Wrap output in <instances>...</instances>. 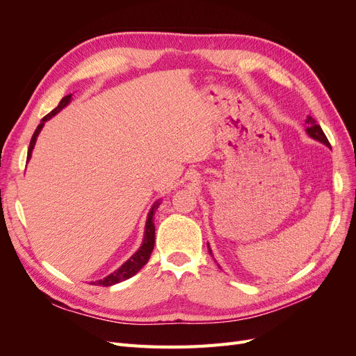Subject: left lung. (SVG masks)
Instances as JSON below:
<instances>
[{"label":"left lung","mask_w":356,"mask_h":356,"mask_svg":"<svg viewBox=\"0 0 356 356\" xmlns=\"http://www.w3.org/2000/svg\"><path fill=\"white\" fill-rule=\"evenodd\" d=\"M306 123H307V134L314 138V139H316V141H319V143H322V144H325L327 147H331V144L328 143V139H327V136H325V134H324V131H322L321 129V126L316 123V120L314 117H307L306 118ZM208 248H209V245H208ZM209 252H211V248H209Z\"/></svg>","instance_id":"obj_1"}]
</instances>
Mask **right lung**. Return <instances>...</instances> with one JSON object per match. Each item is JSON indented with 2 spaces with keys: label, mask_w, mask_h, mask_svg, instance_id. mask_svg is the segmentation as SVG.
I'll return each instance as SVG.
<instances>
[{
  "label": "right lung",
  "mask_w": 356,
  "mask_h": 356,
  "mask_svg": "<svg viewBox=\"0 0 356 356\" xmlns=\"http://www.w3.org/2000/svg\"><path fill=\"white\" fill-rule=\"evenodd\" d=\"M71 96L72 95L63 96L56 108L51 110L47 115L42 117L41 123L37 126L34 135H32V138H31L29 148H28V160L31 159L32 148H34V145H35L37 136L41 131V127L44 126V122H47L49 118H51L56 113H59L63 108V106H65L71 101ZM157 208H159V203H156L154 207L152 208V211H149V213H148L147 224H145V236H144L141 248H139V250L131 258H129V260L122 267H118L115 272H113L111 275H108L104 279H99V281H95V282H90V284L98 285V286H111L114 284H118L122 281H126V279H129V277H132L136 272L141 270V267H144L147 264V261L149 260V255H152V252H153V248H154V218H153V215H154Z\"/></svg>",
  "instance_id": "right-lung-1"
}]
</instances>
